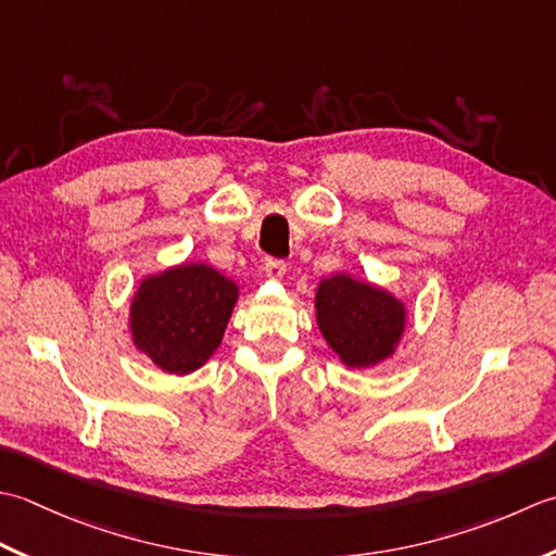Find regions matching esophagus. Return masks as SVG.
<instances>
[{
	"mask_svg": "<svg viewBox=\"0 0 556 556\" xmlns=\"http://www.w3.org/2000/svg\"><path fill=\"white\" fill-rule=\"evenodd\" d=\"M264 270H266L268 278L280 280L282 276H286V262H280V258H266Z\"/></svg>",
	"mask_w": 556,
	"mask_h": 556,
	"instance_id": "1",
	"label": "esophagus"
}]
</instances>
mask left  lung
I'll return each instance as SVG.
<instances>
[{
    "label": "left lung",
    "instance_id": "left-lung-1",
    "mask_svg": "<svg viewBox=\"0 0 556 556\" xmlns=\"http://www.w3.org/2000/svg\"><path fill=\"white\" fill-rule=\"evenodd\" d=\"M316 324L345 367H374L395 353L407 312L383 288L348 274L321 278L316 288Z\"/></svg>",
    "mask_w": 556,
    "mask_h": 556
}]
</instances>
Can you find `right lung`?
<instances>
[{
  "label": "right lung",
  "mask_w": 556,
  "mask_h": 556,
  "mask_svg": "<svg viewBox=\"0 0 556 556\" xmlns=\"http://www.w3.org/2000/svg\"><path fill=\"white\" fill-rule=\"evenodd\" d=\"M237 298V282L206 264L146 276L131 298V341L167 374L197 371L218 350Z\"/></svg>",
  "instance_id": "obj_1"
}]
</instances>
